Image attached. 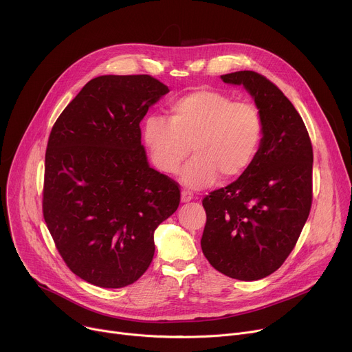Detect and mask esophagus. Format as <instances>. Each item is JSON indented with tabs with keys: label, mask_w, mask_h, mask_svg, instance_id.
I'll return each instance as SVG.
<instances>
[{
	"label": "esophagus",
	"mask_w": 352,
	"mask_h": 352,
	"mask_svg": "<svg viewBox=\"0 0 352 352\" xmlns=\"http://www.w3.org/2000/svg\"><path fill=\"white\" fill-rule=\"evenodd\" d=\"M192 199H193V193H192V192L185 190V189L181 192V200H182L184 204H185V202H190Z\"/></svg>",
	"instance_id": "34e87169"
}]
</instances>
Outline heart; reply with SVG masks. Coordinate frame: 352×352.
<instances>
[{
	"mask_svg": "<svg viewBox=\"0 0 352 352\" xmlns=\"http://www.w3.org/2000/svg\"><path fill=\"white\" fill-rule=\"evenodd\" d=\"M168 120L148 117L143 139L156 167L177 174L193 189L212 185L217 177L232 181L254 164L263 139L259 109L214 90H195L173 100Z\"/></svg>",
	"mask_w": 352,
	"mask_h": 352,
	"instance_id": "heart-1",
	"label": "heart"
}]
</instances>
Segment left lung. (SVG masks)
Wrapping results in <instances>:
<instances>
[{
	"mask_svg": "<svg viewBox=\"0 0 352 352\" xmlns=\"http://www.w3.org/2000/svg\"><path fill=\"white\" fill-rule=\"evenodd\" d=\"M254 97L263 139L254 164L230 185L206 195L204 255L220 273L254 281L288 258L312 206L314 150L307 126L284 93L254 71L221 75Z\"/></svg>",
	"mask_w": 352,
	"mask_h": 352,
	"instance_id": "obj_1",
	"label": "left lung"
}]
</instances>
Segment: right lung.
I'll return each instance as SVG.
<instances>
[{
	"mask_svg": "<svg viewBox=\"0 0 352 352\" xmlns=\"http://www.w3.org/2000/svg\"><path fill=\"white\" fill-rule=\"evenodd\" d=\"M168 93L150 75L89 80L50 133L43 216L65 265L103 288L135 283L155 255V230L179 205L178 182L153 170L140 121Z\"/></svg>",
	"mask_w": 352,
	"mask_h": 352,
	"instance_id": "add662e5",
	"label": "right lung"
}]
</instances>
